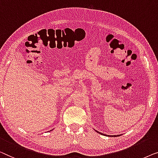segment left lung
<instances>
[{"instance_id":"obj_1","label":"left lung","mask_w":158,"mask_h":158,"mask_svg":"<svg viewBox=\"0 0 158 158\" xmlns=\"http://www.w3.org/2000/svg\"><path fill=\"white\" fill-rule=\"evenodd\" d=\"M97 132H98V133H99V134H101V135H106H106H104V134H102V132H98V131H97ZM107 136H108V135H107ZM109 136H110V135H109ZM110 136L111 137H112V136H114V137H118L119 136V135H110Z\"/></svg>"}]
</instances>
